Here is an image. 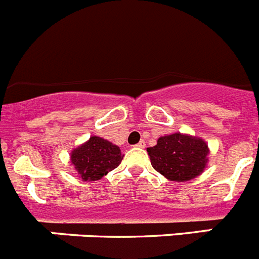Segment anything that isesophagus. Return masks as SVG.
<instances>
[{
  "instance_id": "34e87169",
  "label": "esophagus",
  "mask_w": 259,
  "mask_h": 259,
  "mask_svg": "<svg viewBox=\"0 0 259 259\" xmlns=\"http://www.w3.org/2000/svg\"><path fill=\"white\" fill-rule=\"evenodd\" d=\"M136 146H137V148H145V141H144V140H141L140 143L137 144Z\"/></svg>"
}]
</instances>
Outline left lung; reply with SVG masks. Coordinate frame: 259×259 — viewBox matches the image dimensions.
<instances>
[{
    "label": "left lung",
    "mask_w": 259,
    "mask_h": 259,
    "mask_svg": "<svg viewBox=\"0 0 259 259\" xmlns=\"http://www.w3.org/2000/svg\"><path fill=\"white\" fill-rule=\"evenodd\" d=\"M207 153L205 141L182 134L159 137L157 145L148 148L153 168L172 182H188L200 175Z\"/></svg>",
    "instance_id": "1"
}]
</instances>
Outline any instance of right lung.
<instances>
[{
    "instance_id": "add662e5",
    "label": "right lung",
    "mask_w": 259,
    "mask_h": 259,
    "mask_svg": "<svg viewBox=\"0 0 259 259\" xmlns=\"http://www.w3.org/2000/svg\"><path fill=\"white\" fill-rule=\"evenodd\" d=\"M119 146L101 137L92 136L71 153V162L83 180H98L122 162Z\"/></svg>"
}]
</instances>
